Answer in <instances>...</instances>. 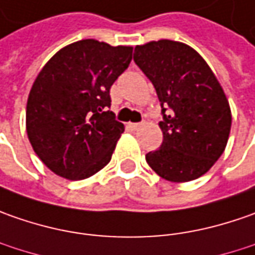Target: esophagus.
Listing matches in <instances>:
<instances>
[{"label": "esophagus", "instance_id": "esophagus-1", "mask_svg": "<svg viewBox=\"0 0 255 255\" xmlns=\"http://www.w3.org/2000/svg\"><path fill=\"white\" fill-rule=\"evenodd\" d=\"M141 126H142L141 123H129V124H128V127L131 128L132 131H135V129H138V128L141 127Z\"/></svg>", "mask_w": 255, "mask_h": 255}]
</instances>
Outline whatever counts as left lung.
<instances>
[{"label": "left lung", "instance_id": "8db88e82", "mask_svg": "<svg viewBox=\"0 0 255 255\" xmlns=\"http://www.w3.org/2000/svg\"><path fill=\"white\" fill-rule=\"evenodd\" d=\"M134 62L154 84L161 103L163 141L145 155L161 178L189 182L205 175L227 145L232 111L205 59L182 42L135 46Z\"/></svg>", "mask_w": 255, "mask_h": 255}]
</instances>
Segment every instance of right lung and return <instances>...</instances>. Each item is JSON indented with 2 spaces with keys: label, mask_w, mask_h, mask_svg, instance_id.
Instances as JSON below:
<instances>
[{
  "label": "right lung",
  "mask_w": 255,
  "mask_h": 255,
  "mask_svg": "<svg viewBox=\"0 0 255 255\" xmlns=\"http://www.w3.org/2000/svg\"><path fill=\"white\" fill-rule=\"evenodd\" d=\"M132 59L131 46L83 39L55 53L33 82L26 132L56 175L82 180L110 162L124 124L110 111V89Z\"/></svg>",
  "instance_id": "right-lung-1"
}]
</instances>
